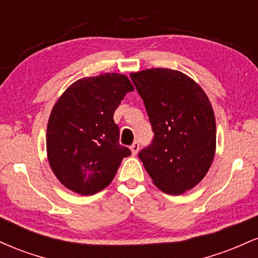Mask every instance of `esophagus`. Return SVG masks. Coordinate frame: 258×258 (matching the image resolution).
Returning a JSON list of instances; mask_svg holds the SVG:
<instances>
[{"mask_svg":"<svg viewBox=\"0 0 258 258\" xmlns=\"http://www.w3.org/2000/svg\"><path fill=\"white\" fill-rule=\"evenodd\" d=\"M130 149H131L132 155H137V153H138V150H139V143H138V142H135V143L132 144Z\"/></svg>","mask_w":258,"mask_h":258,"instance_id":"34e87169","label":"esophagus"}]
</instances>
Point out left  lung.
Masks as SVG:
<instances>
[{
	"instance_id": "8db88e82",
	"label": "left lung",
	"mask_w": 258,
	"mask_h": 258,
	"mask_svg": "<svg viewBox=\"0 0 258 258\" xmlns=\"http://www.w3.org/2000/svg\"><path fill=\"white\" fill-rule=\"evenodd\" d=\"M154 138L139 152L153 183L164 193L193 189L211 167L216 152L214 109L193 79L171 69L132 73Z\"/></svg>"
}]
</instances>
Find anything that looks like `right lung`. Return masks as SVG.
<instances>
[{
  "instance_id": "add662e5",
  "label": "right lung",
  "mask_w": 258,
  "mask_h": 258,
  "mask_svg": "<svg viewBox=\"0 0 258 258\" xmlns=\"http://www.w3.org/2000/svg\"><path fill=\"white\" fill-rule=\"evenodd\" d=\"M128 78L106 73L74 82L59 97L47 125V156L64 186L92 195L111 183L123 158L131 155L119 143L114 112L127 92Z\"/></svg>"
}]
</instances>
